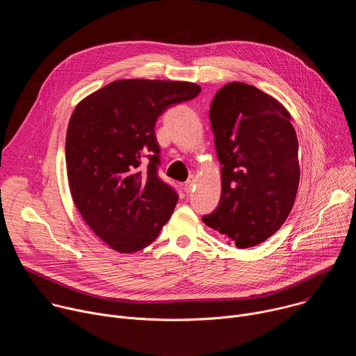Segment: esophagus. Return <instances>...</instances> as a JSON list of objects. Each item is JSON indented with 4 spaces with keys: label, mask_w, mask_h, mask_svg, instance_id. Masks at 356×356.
<instances>
[{
    "label": "esophagus",
    "mask_w": 356,
    "mask_h": 356,
    "mask_svg": "<svg viewBox=\"0 0 356 356\" xmlns=\"http://www.w3.org/2000/svg\"><path fill=\"white\" fill-rule=\"evenodd\" d=\"M193 187H194V177L190 176V179L183 184V188L186 193H190L193 190Z\"/></svg>",
    "instance_id": "1"
}]
</instances>
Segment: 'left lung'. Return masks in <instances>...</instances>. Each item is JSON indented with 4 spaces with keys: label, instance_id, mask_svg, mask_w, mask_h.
<instances>
[{
    "label": "left lung",
    "instance_id": "obj_1",
    "mask_svg": "<svg viewBox=\"0 0 356 356\" xmlns=\"http://www.w3.org/2000/svg\"><path fill=\"white\" fill-rule=\"evenodd\" d=\"M221 168L218 207L202 217L238 248L272 236L289 217L300 181L298 142L289 111L262 90L228 83L210 108Z\"/></svg>",
    "mask_w": 356,
    "mask_h": 356
}]
</instances>
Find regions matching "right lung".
Returning a JSON list of instances; mask_svg holds the SVG:
<instances>
[{
    "mask_svg": "<svg viewBox=\"0 0 356 356\" xmlns=\"http://www.w3.org/2000/svg\"><path fill=\"white\" fill-rule=\"evenodd\" d=\"M200 91L187 81L117 80L73 111L66 135L72 197L91 231L110 248L138 252L172 217L179 195L158 176L155 124L169 107Z\"/></svg>",
    "mask_w": 356,
    "mask_h": 356,
    "instance_id": "add662e5",
    "label": "right lung"
}]
</instances>
